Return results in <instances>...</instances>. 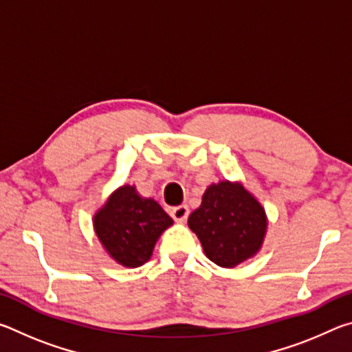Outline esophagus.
Here are the masks:
<instances>
[{"instance_id":"1","label":"esophagus","mask_w":352,"mask_h":352,"mask_svg":"<svg viewBox=\"0 0 352 352\" xmlns=\"http://www.w3.org/2000/svg\"><path fill=\"white\" fill-rule=\"evenodd\" d=\"M170 216L174 217V220H177V222H184V220H186L189 216V208L186 205L177 206L170 211Z\"/></svg>"}]
</instances>
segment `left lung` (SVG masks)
Returning <instances> with one entry per match:
<instances>
[{"label":"left lung","instance_id":"left-lung-1","mask_svg":"<svg viewBox=\"0 0 352 352\" xmlns=\"http://www.w3.org/2000/svg\"><path fill=\"white\" fill-rule=\"evenodd\" d=\"M206 258L225 269L259 252L267 231L264 208L241 183L211 184L188 219Z\"/></svg>","mask_w":352,"mask_h":352}]
</instances>
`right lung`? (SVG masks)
<instances>
[{"mask_svg": "<svg viewBox=\"0 0 352 352\" xmlns=\"http://www.w3.org/2000/svg\"><path fill=\"white\" fill-rule=\"evenodd\" d=\"M94 231L118 264L140 267L151 259L155 243L174 223L153 199H144L135 186L124 184L94 214Z\"/></svg>", "mask_w": 352, "mask_h": 352, "instance_id": "add662e5", "label": "right lung"}]
</instances>
